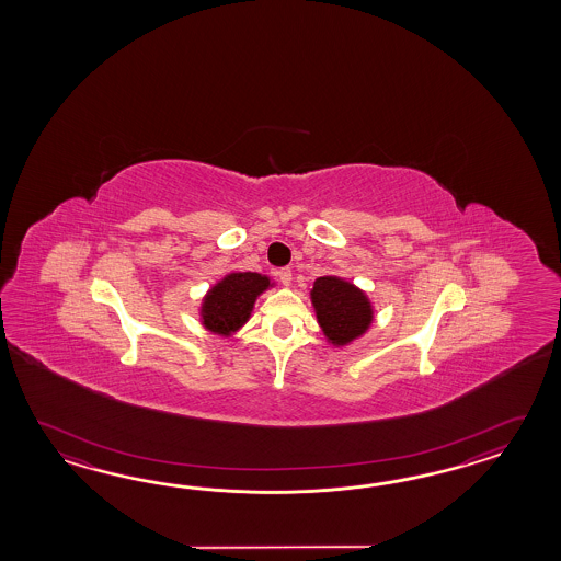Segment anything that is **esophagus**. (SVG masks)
<instances>
[{"label": "esophagus", "mask_w": 561, "mask_h": 561, "mask_svg": "<svg viewBox=\"0 0 561 561\" xmlns=\"http://www.w3.org/2000/svg\"><path fill=\"white\" fill-rule=\"evenodd\" d=\"M278 280H280L285 286L290 285V280H293V271H290L288 266L280 268V271H278Z\"/></svg>", "instance_id": "esophagus-1"}]
</instances>
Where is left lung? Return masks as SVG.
I'll list each match as a JSON object with an SVG mask.
<instances>
[{
  "label": "left lung",
  "mask_w": 561,
  "mask_h": 561,
  "mask_svg": "<svg viewBox=\"0 0 561 561\" xmlns=\"http://www.w3.org/2000/svg\"><path fill=\"white\" fill-rule=\"evenodd\" d=\"M310 295L322 331L336 345H345L367 331L373 312L369 300L355 286L334 276H321Z\"/></svg>",
  "instance_id": "obj_1"
}]
</instances>
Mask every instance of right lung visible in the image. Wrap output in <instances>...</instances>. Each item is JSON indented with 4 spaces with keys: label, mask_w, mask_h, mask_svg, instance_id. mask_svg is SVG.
Returning <instances> with one entry per match:
<instances>
[{
    "label": "right lung",
    "mask_w": 561,
    "mask_h": 561,
    "mask_svg": "<svg viewBox=\"0 0 561 561\" xmlns=\"http://www.w3.org/2000/svg\"><path fill=\"white\" fill-rule=\"evenodd\" d=\"M268 285V278L259 273L228 275L204 298V324L218 334L237 331L249 321L254 300Z\"/></svg>",
    "instance_id": "add662e5"
}]
</instances>
